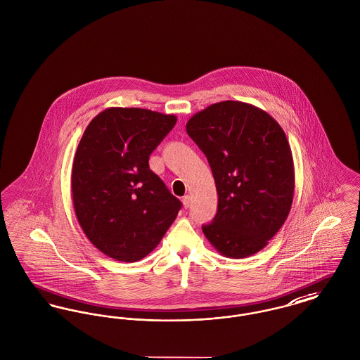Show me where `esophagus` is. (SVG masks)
<instances>
[{
  "label": "esophagus",
  "instance_id": "esophagus-1",
  "mask_svg": "<svg viewBox=\"0 0 360 360\" xmlns=\"http://www.w3.org/2000/svg\"><path fill=\"white\" fill-rule=\"evenodd\" d=\"M190 205H191V198H190V195L183 196V206H184L186 209H188V207H190Z\"/></svg>",
  "mask_w": 360,
  "mask_h": 360
}]
</instances>
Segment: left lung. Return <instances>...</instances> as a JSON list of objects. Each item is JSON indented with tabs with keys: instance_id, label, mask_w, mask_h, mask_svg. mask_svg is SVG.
Wrapping results in <instances>:
<instances>
[{
	"instance_id": "obj_1",
	"label": "left lung",
	"mask_w": 360,
	"mask_h": 360,
	"mask_svg": "<svg viewBox=\"0 0 360 360\" xmlns=\"http://www.w3.org/2000/svg\"><path fill=\"white\" fill-rule=\"evenodd\" d=\"M187 134L205 153L216 181L218 210L203 225L206 239L228 258L264 248L284 225L295 191L290 146L262 109L222 101L195 113Z\"/></svg>"
}]
</instances>
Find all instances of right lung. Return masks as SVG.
Listing matches in <instances>:
<instances>
[{"label": "right lung", "instance_id": "add662e5", "mask_svg": "<svg viewBox=\"0 0 360 360\" xmlns=\"http://www.w3.org/2000/svg\"><path fill=\"white\" fill-rule=\"evenodd\" d=\"M177 117L108 108L87 125L73 158L76 218L96 248L121 262L143 259L176 219L181 202L148 167Z\"/></svg>", "mask_w": 360, "mask_h": 360}]
</instances>
